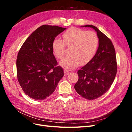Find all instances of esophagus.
Returning a JSON list of instances; mask_svg holds the SVG:
<instances>
[{
    "instance_id": "34e87169",
    "label": "esophagus",
    "mask_w": 132,
    "mask_h": 132,
    "mask_svg": "<svg viewBox=\"0 0 132 132\" xmlns=\"http://www.w3.org/2000/svg\"><path fill=\"white\" fill-rule=\"evenodd\" d=\"M64 75L66 76V75H67L68 74H69L70 73V71L68 70L65 69L64 71Z\"/></svg>"
}]
</instances>
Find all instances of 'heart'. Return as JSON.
Wrapping results in <instances>:
<instances>
[{
    "instance_id": "obj_1",
    "label": "heart",
    "mask_w": 132,
    "mask_h": 132,
    "mask_svg": "<svg viewBox=\"0 0 132 132\" xmlns=\"http://www.w3.org/2000/svg\"><path fill=\"white\" fill-rule=\"evenodd\" d=\"M62 37L63 40L57 38L53 39L52 48L55 56L62 59L64 56L66 46L70 47V55L60 62L66 69H74L81 63L85 64L97 53L100 39L94 31L71 27L63 34Z\"/></svg>"
}]
</instances>
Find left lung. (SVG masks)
I'll return each mask as SVG.
<instances>
[{
    "mask_svg": "<svg viewBox=\"0 0 132 132\" xmlns=\"http://www.w3.org/2000/svg\"><path fill=\"white\" fill-rule=\"evenodd\" d=\"M96 31L100 39L97 53L93 59L78 71V80L74 89L89 100L101 96L112 84L117 70L114 47L111 39L96 27L87 25Z\"/></svg>",
    "mask_w": 132,
    "mask_h": 132,
    "instance_id": "left-lung-1",
    "label": "left lung"
}]
</instances>
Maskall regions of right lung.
Segmentation results:
<instances>
[{
  "label": "right lung",
  "instance_id": "1",
  "mask_svg": "<svg viewBox=\"0 0 132 132\" xmlns=\"http://www.w3.org/2000/svg\"><path fill=\"white\" fill-rule=\"evenodd\" d=\"M65 28L43 25L23 43L16 59L17 78L25 94L42 100L53 93L64 75L52 48L55 37Z\"/></svg>",
  "mask_w": 132,
  "mask_h": 132
}]
</instances>
